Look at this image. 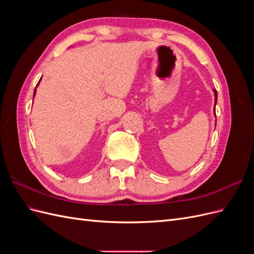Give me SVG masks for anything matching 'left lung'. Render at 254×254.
<instances>
[{
  "label": "left lung",
  "mask_w": 254,
  "mask_h": 254,
  "mask_svg": "<svg viewBox=\"0 0 254 254\" xmlns=\"http://www.w3.org/2000/svg\"><path fill=\"white\" fill-rule=\"evenodd\" d=\"M214 91V95H215V105L216 106V103H217V91L216 90H213ZM214 114H215V107H214ZM215 117H216V114H215Z\"/></svg>",
  "instance_id": "8db88e82"
}]
</instances>
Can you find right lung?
I'll use <instances>...</instances> for the list:
<instances>
[{"label":"right lung","mask_w":254,"mask_h":254,"mask_svg":"<svg viewBox=\"0 0 254 254\" xmlns=\"http://www.w3.org/2000/svg\"><path fill=\"white\" fill-rule=\"evenodd\" d=\"M40 80H41V79H40ZM40 80H39V82H40ZM39 82H38V83H37V86H36V88L38 87V84H39ZM35 95H36V89H35V91H34V96H35Z\"/></svg>","instance_id":"1"}]
</instances>
